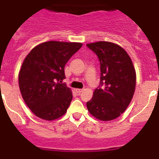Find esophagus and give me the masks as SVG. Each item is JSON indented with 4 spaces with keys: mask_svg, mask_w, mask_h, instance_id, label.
<instances>
[{
    "mask_svg": "<svg viewBox=\"0 0 159 159\" xmlns=\"http://www.w3.org/2000/svg\"><path fill=\"white\" fill-rule=\"evenodd\" d=\"M75 92H76L77 94H80L83 92V89H79L78 88V89H75Z\"/></svg>",
    "mask_w": 159,
    "mask_h": 159,
    "instance_id": "esophagus-1",
    "label": "esophagus"
}]
</instances>
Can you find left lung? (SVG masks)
Segmentation results:
<instances>
[{"mask_svg":"<svg viewBox=\"0 0 159 159\" xmlns=\"http://www.w3.org/2000/svg\"><path fill=\"white\" fill-rule=\"evenodd\" d=\"M99 60L100 83L87 102L88 111L102 121L119 117L130 104L134 93L136 74L129 55L116 43H88Z\"/></svg>","mask_w":159,"mask_h":159,"instance_id":"left-lung-1","label":"left lung"}]
</instances>
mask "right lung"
<instances>
[{
  "instance_id": "add662e5",
  "label": "right lung",
  "mask_w": 159,
  "mask_h": 159,
  "mask_svg": "<svg viewBox=\"0 0 159 159\" xmlns=\"http://www.w3.org/2000/svg\"><path fill=\"white\" fill-rule=\"evenodd\" d=\"M81 47L80 43L44 42L25 59L19 73L20 90L25 103L37 117L50 121L66 113L72 94L60 83L65 79V64Z\"/></svg>"
}]
</instances>
